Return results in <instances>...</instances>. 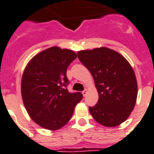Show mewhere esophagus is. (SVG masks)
<instances>
[{
	"instance_id": "34e87169",
	"label": "esophagus",
	"mask_w": 154,
	"mask_h": 154,
	"mask_svg": "<svg viewBox=\"0 0 154 154\" xmlns=\"http://www.w3.org/2000/svg\"><path fill=\"white\" fill-rule=\"evenodd\" d=\"M82 93L83 96H85V95H86V94H87V89L84 90V91H83Z\"/></svg>"
}]
</instances>
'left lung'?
<instances>
[{
	"mask_svg": "<svg viewBox=\"0 0 154 154\" xmlns=\"http://www.w3.org/2000/svg\"><path fill=\"white\" fill-rule=\"evenodd\" d=\"M77 55L91 72L98 90V102L89 107L91 116L105 127L123 123L133 111L137 97V82L131 66L120 53L106 47L82 50Z\"/></svg>",
	"mask_w": 154,
	"mask_h": 154,
	"instance_id": "8db88e82",
	"label": "left lung"
}]
</instances>
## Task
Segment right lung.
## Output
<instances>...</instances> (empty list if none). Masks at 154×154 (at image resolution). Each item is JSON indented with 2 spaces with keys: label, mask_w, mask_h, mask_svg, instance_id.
Segmentation results:
<instances>
[{
  "label": "right lung",
  "mask_w": 154,
  "mask_h": 154,
  "mask_svg": "<svg viewBox=\"0 0 154 154\" xmlns=\"http://www.w3.org/2000/svg\"><path fill=\"white\" fill-rule=\"evenodd\" d=\"M77 55L53 46L36 54L25 68L21 80L24 106L35 123L45 129H60L69 122L81 92L68 91V66Z\"/></svg>",
  "instance_id": "obj_1"
}]
</instances>
